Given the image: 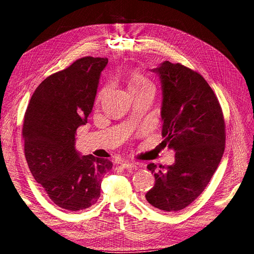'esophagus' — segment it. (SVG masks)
Returning <instances> with one entry per match:
<instances>
[{"label":"esophagus","mask_w":254,"mask_h":254,"mask_svg":"<svg viewBox=\"0 0 254 254\" xmlns=\"http://www.w3.org/2000/svg\"><path fill=\"white\" fill-rule=\"evenodd\" d=\"M121 166L124 167V168H133V167H136V165L134 163L127 162V161H124V162H122Z\"/></svg>","instance_id":"1"}]
</instances>
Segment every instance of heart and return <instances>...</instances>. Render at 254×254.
Returning <instances> with one entry per match:
<instances>
[{
    "label": "heart",
    "instance_id": "obj_1",
    "mask_svg": "<svg viewBox=\"0 0 254 254\" xmlns=\"http://www.w3.org/2000/svg\"><path fill=\"white\" fill-rule=\"evenodd\" d=\"M126 81H127V86L132 94L139 93V92H143L148 89H155L152 80L148 77V76H146L144 73H142L140 70H137V68H134V70L130 71L128 73ZM105 92H106V87H104L101 91H99L96 98L97 103L101 101L103 95L105 94Z\"/></svg>",
    "mask_w": 254,
    "mask_h": 254
}]
</instances>
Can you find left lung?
Returning a JSON list of instances; mask_svg holds the SVG:
<instances>
[{"mask_svg": "<svg viewBox=\"0 0 254 254\" xmlns=\"http://www.w3.org/2000/svg\"><path fill=\"white\" fill-rule=\"evenodd\" d=\"M152 72L162 82L161 143L175 150V163L147 165L155 187L145 197L164 212L187 207L200 195L225 151L226 124L217 96L198 72L164 61Z\"/></svg>", "mask_w": 254, "mask_h": 254, "instance_id": "8db88e82", "label": "left lung"}]
</instances>
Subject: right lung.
<instances>
[{
    "instance_id": "1",
    "label": "right lung",
    "mask_w": 254,
    "mask_h": 254,
    "mask_svg": "<svg viewBox=\"0 0 254 254\" xmlns=\"http://www.w3.org/2000/svg\"><path fill=\"white\" fill-rule=\"evenodd\" d=\"M108 58L82 57L45 78L35 90L24 115L22 135L29 171L51 200L64 210L79 211L101 196L108 159L80 157L76 130L93 108L99 76Z\"/></svg>"
}]
</instances>
